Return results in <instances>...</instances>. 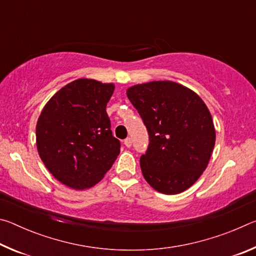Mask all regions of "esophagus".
<instances>
[{"label":"esophagus","mask_w":256,"mask_h":256,"mask_svg":"<svg viewBox=\"0 0 256 256\" xmlns=\"http://www.w3.org/2000/svg\"><path fill=\"white\" fill-rule=\"evenodd\" d=\"M124 144H125V146H128V148H131L132 146V140L130 138H126L124 140Z\"/></svg>","instance_id":"34e87169"}]
</instances>
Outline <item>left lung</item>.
<instances>
[{"label":"left lung","instance_id":"obj_1","mask_svg":"<svg viewBox=\"0 0 256 256\" xmlns=\"http://www.w3.org/2000/svg\"><path fill=\"white\" fill-rule=\"evenodd\" d=\"M149 133L140 158L144 180L162 194L190 188L209 164L216 144L212 116L198 94L172 81H151L126 90Z\"/></svg>","mask_w":256,"mask_h":256}]
</instances>
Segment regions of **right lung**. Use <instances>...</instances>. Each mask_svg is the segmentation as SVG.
Masks as SVG:
<instances>
[{
    "label": "right lung",
    "mask_w": 256,
    "mask_h": 256,
    "mask_svg": "<svg viewBox=\"0 0 256 256\" xmlns=\"http://www.w3.org/2000/svg\"><path fill=\"white\" fill-rule=\"evenodd\" d=\"M114 89V84L74 80L47 102L38 118L40 157L56 180L73 190L96 185L120 154L106 112Z\"/></svg>",
    "instance_id": "obj_1"
}]
</instances>
